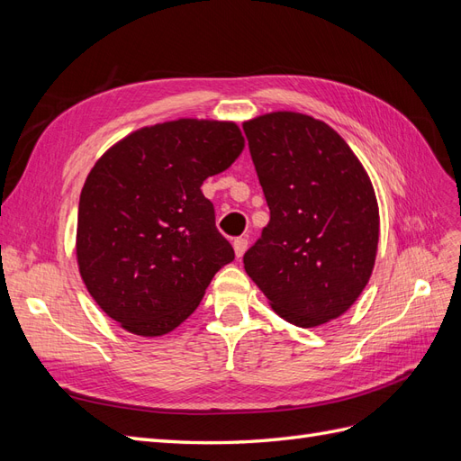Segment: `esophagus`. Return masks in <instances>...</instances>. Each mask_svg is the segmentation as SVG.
Listing matches in <instances>:
<instances>
[{
  "instance_id": "obj_1",
  "label": "esophagus",
  "mask_w": 461,
  "mask_h": 461,
  "mask_svg": "<svg viewBox=\"0 0 461 461\" xmlns=\"http://www.w3.org/2000/svg\"><path fill=\"white\" fill-rule=\"evenodd\" d=\"M232 246H234V254H236V258H242L244 256V252H246V248H248V239H236L234 242H232Z\"/></svg>"
}]
</instances>
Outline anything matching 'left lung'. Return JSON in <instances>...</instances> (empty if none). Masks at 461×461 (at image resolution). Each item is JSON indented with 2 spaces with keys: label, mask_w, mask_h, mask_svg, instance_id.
Masks as SVG:
<instances>
[{
  "label": "left lung",
  "mask_w": 461,
  "mask_h": 461,
  "mask_svg": "<svg viewBox=\"0 0 461 461\" xmlns=\"http://www.w3.org/2000/svg\"><path fill=\"white\" fill-rule=\"evenodd\" d=\"M271 219L244 269L271 308L319 327L359 298L379 244V205L342 136L323 121L275 111L244 122Z\"/></svg>",
  "instance_id": "1"
}]
</instances>
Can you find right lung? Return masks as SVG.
<instances>
[{"label": "right lung", "instance_id": "add662e5", "mask_svg": "<svg viewBox=\"0 0 461 461\" xmlns=\"http://www.w3.org/2000/svg\"><path fill=\"white\" fill-rule=\"evenodd\" d=\"M244 149L229 121L144 127L95 161L80 192L77 261L95 303L140 337H161L198 308L234 259L202 194Z\"/></svg>", "mask_w": 461, "mask_h": 461}]
</instances>
